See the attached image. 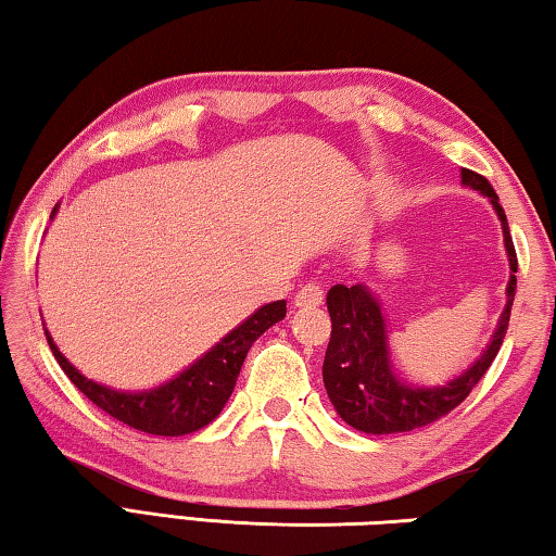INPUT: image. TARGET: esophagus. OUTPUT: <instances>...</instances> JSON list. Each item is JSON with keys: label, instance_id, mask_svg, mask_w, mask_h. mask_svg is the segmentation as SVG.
I'll return each instance as SVG.
<instances>
[{"label": "esophagus", "instance_id": "1", "mask_svg": "<svg viewBox=\"0 0 556 556\" xmlns=\"http://www.w3.org/2000/svg\"><path fill=\"white\" fill-rule=\"evenodd\" d=\"M324 304V289L318 285H304L294 296V306L299 308H312Z\"/></svg>", "mask_w": 556, "mask_h": 556}]
</instances>
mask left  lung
<instances>
[{
    "instance_id": "8db88e82",
    "label": "left lung",
    "mask_w": 556,
    "mask_h": 556,
    "mask_svg": "<svg viewBox=\"0 0 556 556\" xmlns=\"http://www.w3.org/2000/svg\"><path fill=\"white\" fill-rule=\"evenodd\" d=\"M460 176L466 186H473L476 191L491 199L497 218L503 223L510 269L517 271L510 228H507L505 211L497 203L493 186L488 184L485 176L470 172V168H464ZM515 289L517 279L513 275L507 285V306L501 324H497L491 345L478 357V363H473V368L446 384L419 388V384L404 382L394 370L380 304L368 287L336 285L326 296L328 314H331V341H328L324 357V384L336 412L341 414L343 421L365 434H400V431L427 427L431 421L446 417L468 397L501 351L507 324H510Z\"/></svg>"
}]
</instances>
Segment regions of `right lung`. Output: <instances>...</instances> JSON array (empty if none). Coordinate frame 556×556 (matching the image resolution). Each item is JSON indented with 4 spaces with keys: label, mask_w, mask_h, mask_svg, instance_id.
I'll list each match as a JSON object with an SVG mask.
<instances>
[{
    "label": "right lung",
    "mask_w": 556,
    "mask_h": 556,
    "mask_svg": "<svg viewBox=\"0 0 556 556\" xmlns=\"http://www.w3.org/2000/svg\"><path fill=\"white\" fill-rule=\"evenodd\" d=\"M285 316L287 301H275V304L262 306L257 314H252L248 321L225 336L211 353H205L199 363H193L176 380L149 392H117L105 388V384L83 378L61 355L49 331L46 328L43 331L53 357L59 361L63 372L68 375V380L92 404H98L102 412H108L110 417H115L131 429L147 431V434L181 437L203 429L218 417L225 402L232 394L235 382H238L250 345Z\"/></svg>",
    "instance_id": "add662e5"
}]
</instances>
